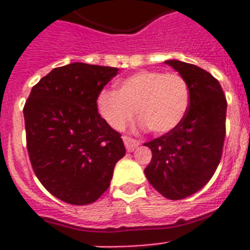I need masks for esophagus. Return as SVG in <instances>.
Returning <instances> with one entry per match:
<instances>
[{
	"mask_svg": "<svg viewBox=\"0 0 250 250\" xmlns=\"http://www.w3.org/2000/svg\"><path fill=\"white\" fill-rule=\"evenodd\" d=\"M123 141H125V149L128 150V152H133L135 149L139 146V141L133 140V139H131V137H123Z\"/></svg>",
	"mask_w": 250,
	"mask_h": 250,
	"instance_id": "1",
	"label": "esophagus"
}]
</instances>
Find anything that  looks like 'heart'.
<instances>
[{"mask_svg": "<svg viewBox=\"0 0 250 250\" xmlns=\"http://www.w3.org/2000/svg\"><path fill=\"white\" fill-rule=\"evenodd\" d=\"M189 86L179 74L139 71L122 79L118 90H101L98 114L114 129L125 128L135 115L153 132L167 133L183 122L189 109Z\"/></svg>", "mask_w": 250, "mask_h": 250, "instance_id": "obj_1", "label": "heart"}]
</instances>
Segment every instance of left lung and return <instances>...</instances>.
<instances>
[{
    "label": "left lung",
    "instance_id": "left-lung-1",
    "mask_svg": "<svg viewBox=\"0 0 250 250\" xmlns=\"http://www.w3.org/2000/svg\"><path fill=\"white\" fill-rule=\"evenodd\" d=\"M165 63L186 79L189 109L176 128L144 144L152 150L144 172L164 197L182 200L201 189L217 170L226 136L227 101L219 82L204 68L176 60Z\"/></svg>",
    "mask_w": 250,
    "mask_h": 250
}]
</instances>
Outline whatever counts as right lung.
I'll use <instances>...</instances> for the list:
<instances>
[{
	"instance_id": "right-lung-1",
	"label": "right lung",
	"mask_w": 250,
	"mask_h": 250,
	"mask_svg": "<svg viewBox=\"0 0 250 250\" xmlns=\"http://www.w3.org/2000/svg\"><path fill=\"white\" fill-rule=\"evenodd\" d=\"M118 68L74 63L53 68L25 102V136L35 174L54 197L88 205L110 186L125 157L121 135L98 114L96 100Z\"/></svg>"
}]
</instances>
